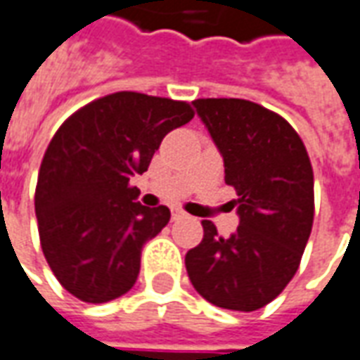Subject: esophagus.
<instances>
[{
	"label": "esophagus",
	"instance_id": "obj_1",
	"mask_svg": "<svg viewBox=\"0 0 360 360\" xmlns=\"http://www.w3.org/2000/svg\"><path fill=\"white\" fill-rule=\"evenodd\" d=\"M184 215H186V213L182 211V209H172V219H174V221H176V219H182Z\"/></svg>",
	"mask_w": 360,
	"mask_h": 360
}]
</instances>
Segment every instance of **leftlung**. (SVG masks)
Wrapping results in <instances>:
<instances>
[{"instance_id": "left-lung-1", "label": "left lung", "mask_w": 360, "mask_h": 360, "mask_svg": "<svg viewBox=\"0 0 360 360\" xmlns=\"http://www.w3.org/2000/svg\"><path fill=\"white\" fill-rule=\"evenodd\" d=\"M198 116L236 190L240 225L229 238L201 221L203 240L186 254L193 289L211 304L252 312L295 277L314 221V174L289 122L244 98H198Z\"/></svg>"}]
</instances>
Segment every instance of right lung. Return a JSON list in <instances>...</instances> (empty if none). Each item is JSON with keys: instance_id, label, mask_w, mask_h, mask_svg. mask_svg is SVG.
Returning a JSON list of instances; mask_svg holds the SVG:
<instances>
[{"instance_id": "obj_1", "label": "right lung", "mask_w": 360, "mask_h": 360, "mask_svg": "<svg viewBox=\"0 0 360 360\" xmlns=\"http://www.w3.org/2000/svg\"><path fill=\"white\" fill-rule=\"evenodd\" d=\"M193 118L182 101L108 94L63 122L44 153L34 211L46 262L83 302H108L137 281L145 242L167 226L165 205L145 207L129 186L168 131Z\"/></svg>"}]
</instances>
